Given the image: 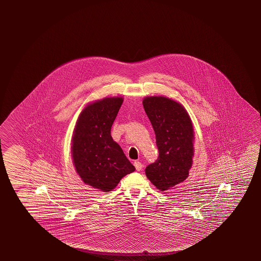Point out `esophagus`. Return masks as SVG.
Returning a JSON list of instances; mask_svg holds the SVG:
<instances>
[{"instance_id": "34e87169", "label": "esophagus", "mask_w": 261, "mask_h": 261, "mask_svg": "<svg viewBox=\"0 0 261 261\" xmlns=\"http://www.w3.org/2000/svg\"><path fill=\"white\" fill-rule=\"evenodd\" d=\"M134 166L136 167L137 171H140L142 168H143V165H142V163L139 162V161H135V162H134Z\"/></svg>"}]
</instances>
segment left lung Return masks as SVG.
Returning <instances> with one entry per match:
<instances>
[{
  "instance_id": "1",
  "label": "left lung",
  "mask_w": 261,
  "mask_h": 261,
  "mask_svg": "<svg viewBox=\"0 0 261 261\" xmlns=\"http://www.w3.org/2000/svg\"><path fill=\"white\" fill-rule=\"evenodd\" d=\"M143 106L155 134L159 156L145 168L147 178L161 191L188 176L194 154V132L184 107L164 96L144 99Z\"/></svg>"
}]
</instances>
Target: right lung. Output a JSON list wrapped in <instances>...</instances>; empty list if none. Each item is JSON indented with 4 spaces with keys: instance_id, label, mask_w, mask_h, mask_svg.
Listing matches in <instances>:
<instances>
[{
    "instance_id": "1",
    "label": "right lung",
    "mask_w": 261,
    "mask_h": 261,
    "mask_svg": "<svg viewBox=\"0 0 261 261\" xmlns=\"http://www.w3.org/2000/svg\"><path fill=\"white\" fill-rule=\"evenodd\" d=\"M123 103L122 97L105 98L83 110L73 137V159L86 184L111 191L135 167L113 140L111 128Z\"/></svg>"
}]
</instances>
